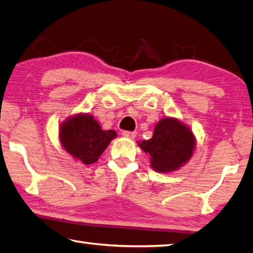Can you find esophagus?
Returning <instances> with one entry per match:
<instances>
[{"label":"esophagus","instance_id":"34e87169","mask_svg":"<svg viewBox=\"0 0 253 253\" xmlns=\"http://www.w3.org/2000/svg\"><path fill=\"white\" fill-rule=\"evenodd\" d=\"M122 135L124 136V138H127V139H134L136 136V132L124 131V132H122Z\"/></svg>","mask_w":253,"mask_h":253}]
</instances>
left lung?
Instances as JSON below:
<instances>
[{"instance_id":"1","label":"left lung","mask_w":253,"mask_h":253,"mask_svg":"<svg viewBox=\"0 0 253 253\" xmlns=\"http://www.w3.org/2000/svg\"><path fill=\"white\" fill-rule=\"evenodd\" d=\"M150 154L151 168L160 173L180 169L193 156L196 136L188 126L175 118L161 119L154 126L152 138L138 142Z\"/></svg>"}]
</instances>
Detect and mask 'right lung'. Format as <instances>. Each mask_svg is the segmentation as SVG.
<instances>
[{
  "instance_id": "1",
  "label": "right lung",
  "mask_w": 253,
  "mask_h": 253,
  "mask_svg": "<svg viewBox=\"0 0 253 253\" xmlns=\"http://www.w3.org/2000/svg\"><path fill=\"white\" fill-rule=\"evenodd\" d=\"M117 138L114 130H102L100 123L88 113H78L60 124V143L75 160L92 165Z\"/></svg>"
}]
</instances>
